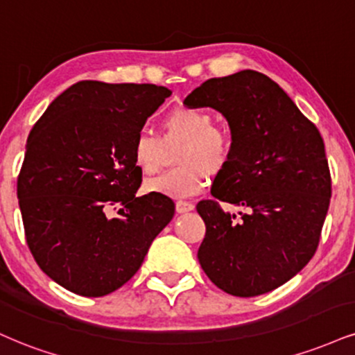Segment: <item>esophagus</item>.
I'll return each instance as SVG.
<instances>
[{"mask_svg":"<svg viewBox=\"0 0 355 355\" xmlns=\"http://www.w3.org/2000/svg\"><path fill=\"white\" fill-rule=\"evenodd\" d=\"M195 208V205L191 202H183V200H178L177 202V211L178 213H187V211H191Z\"/></svg>","mask_w":355,"mask_h":355,"instance_id":"esophagus-1","label":"esophagus"}]
</instances>
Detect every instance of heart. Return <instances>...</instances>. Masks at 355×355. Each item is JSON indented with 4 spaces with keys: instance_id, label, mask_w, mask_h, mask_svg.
I'll list each match as a JSON object with an SVG mask.
<instances>
[{
    "instance_id": "b5f03b06",
    "label": "heart",
    "mask_w": 355,
    "mask_h": 355,
    "mask_svg": "<svg viewBox=\"0 0 355 355\" xmlns=\"http://www.w3.org/2000/svg\"><path fill=\"white\" fill-rule=\"evenodd\" d=\"M164 140H185L177 153L180 166L145 183L150 193L189 198L208 185V173H220L232 159L233 145L225 130L215 127L211 114L195 107H177L164 119ZM164 142L159 135L142 130L132 144V159L144 175H153L164 162Z\"/></svg>"
}]
</instances>
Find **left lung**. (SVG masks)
Instances as JSON below:
<instances>
[{
  "mask_svg": "<svg viewBox=\"0 0 355 355\" xmlns=\"http://www.w3.org/2000/svg\"><path fill=\"white\" fill-rule=\"evenodd\" d=\"M183 104L211 107L228 121L232 159L211 195L247 210L236 217L215 200L196 205L207 226L198 261L225 293H270L318 250L331 202L322 137L275 80L251 69L205 80Z\"/></svg>",
  "mask_w": 355,
  "mask_h": 355,
  "instance_id": "obj_1",
  "label": "left lung"
}]
</instances>
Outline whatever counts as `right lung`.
<instances>
[{
	"label": "right lung",
	"mask_w": 355,
	"mask_h": 355,
	"mask_svg": "<svg viewBox=\"0 0 355 355\" xmlns=\"http://www.w3.org/2000/svg\"><path fill=\"white\" fill-rule=\"evenodd\" d=\"M170 94L80 80L34 123L18 177L21 216L36 263L67 291L101 297L121 288L173 218L168 196H135L142 172L132 159L135 135Z\"/></svg>",
	"instance_id": "obj_1"
}]
</instances>
